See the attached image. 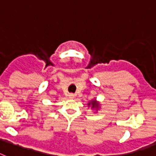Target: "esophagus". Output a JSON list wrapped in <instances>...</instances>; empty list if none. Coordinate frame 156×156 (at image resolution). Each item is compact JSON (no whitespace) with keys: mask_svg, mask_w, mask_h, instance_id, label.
Returning a JSON list of instances; mask_svg holds the SVG:
<instances>
[{"mask_svg":"<svg viewBox=\"0 0 156 156\" xmlns=\"http://www.w3.org/2000/svg\"><path fill=\"white\" fill-rule=\"evenodd\" d=\"M68 96H69V98H71V99H73V98H74V94H69V95H68Z\"/></svg>","mask_w":156,"mask_h":156,"instance_id":"obj_1","label":"esophagus"}]
</instances>
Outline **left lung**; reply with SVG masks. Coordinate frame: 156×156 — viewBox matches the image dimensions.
I'll return each instance as SVG.
<instances>
[{"label": "left lung", "mask_w": 156, "mask_h": 156, "mask_svg": "<svg viewBox=\"0 0 156 156\" xmlns=\"http://www.w3.org/2000/svg\"><path fill=\"white\" fill-rule=\"evenodd\" d=\"M90 104L92 105V106H93V107H96V108H97V107H98V103H96L95 101H92V102H90L89 103V106H90Z\"/></svg>", "instance_id": "1"}]
</instances>
